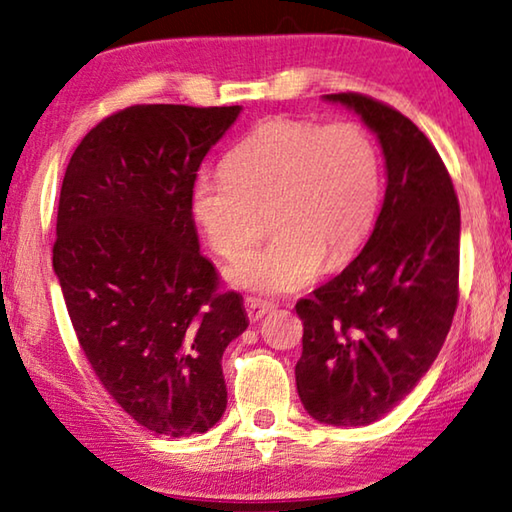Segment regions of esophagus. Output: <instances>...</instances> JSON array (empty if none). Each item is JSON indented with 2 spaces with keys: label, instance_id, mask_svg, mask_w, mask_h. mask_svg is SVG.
<instances>
[{
  "label": "esophagus",
  "instance_id": "1",
  "mask_svg": "<svg viewBox=\"0 0 512 512\" xmlns=\"http://www.w3.org/2000/svg\"><path fill=\"white\" fill-rule=\"evenodd\" d=\"M271 309H273V302L262 300V298H246V314L253 323L259 318H264V314H268Z\"/></svg>",
  "mask_w": 512,
  "mask_h": 512
}]
</instances>
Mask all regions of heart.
I'll return each instance as SVG.
<instances>
[{
    "label": "heart",
    "instance_id": "heart-1",
    "mask_svg": "<svg viewBox=\"0 0 512 512\" xmlns=\"http://www.w3.org/2000/svg\"><path fill=\"white\" fill-rule=\"evenodd\" d=\"M225 176L201 173L192 212L207 244L239 259L266 230L275 235L230 271L241 289L280 296L350 257L372 230L381 203L379 146L357 121L316 124L277 117L225 155Z\"/></svg>",
    "mask_w": 512,
    "mask_h": 512
}]
</instances>
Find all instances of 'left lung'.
<instances>
[{
  "label": "left lung",
  "mask_w": 512,
  "mask_h": 512,
  "mask_svg": "<svg viewBox=\"0 0 512 512\" xmlns=\"http://www.w3.org/2000/svg\"><path fill=\"white\" fill-rule=\"evenodd\" d=\"M357 112L386 160V196L361 253L302 298L300 402L334 427H366L427 375L458 305L461 210L452 178L418 126L357 92L325 94Z\"/></svg>",
  "instance_id": "obj_1"
}]
</instances>
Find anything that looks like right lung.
<instances>
[{"label":"right lung","mask_w":512,"mask_h":512,"mask_svg":"<svg viewBox=\"0 0 512 512\" xmlns=\"http://www.w3.org/2000/svg\"><path fill=\"white\" fill-rule=\"evenodd\" d=\"M241 106L119 110L76 146L60 187L54 273L76 339L121 409L153 433L221 420V357L248 327L201 255L192 187Z\"/></svg>","instance_id":"obj_1"}]
</instances>
